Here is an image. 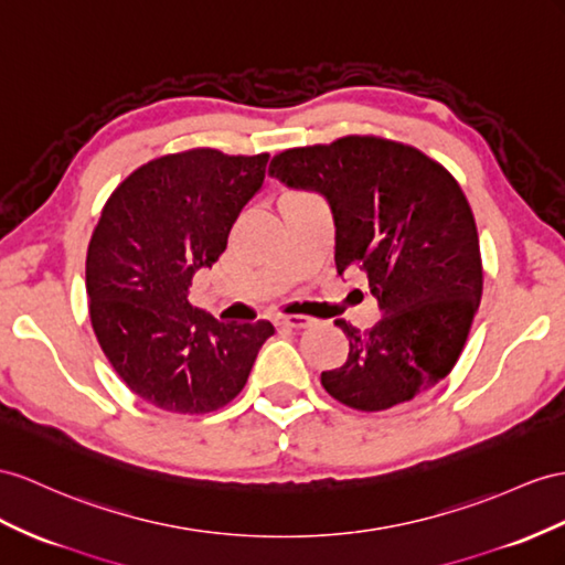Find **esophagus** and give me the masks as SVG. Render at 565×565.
Instances as JSON below:
<instances>
[{
    "mask_svg": "<svg viewBox=\"0 0 565 565\" xmlns=\"http://www.w3.org/2000/svg\"><path fill=\"white\" fill-rule=\"evenodd\" d=\"M279 322L291 327V329H308L315 324L312 317H306V315H284V317H279Z\"/></svg>",
    "mask_w": 565,
    "mask_h": 565,
    "instance_id": "34e87169",
    "label": "esophagus"
}]
</instances>
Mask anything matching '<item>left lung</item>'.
Segmentation results:
<instances>
[{
	"label": "left lung",
	"mask_w": 565,
	"mask_h": 565,
	"mask_svg": "<svg viewBox=\"0 0 565 565\" xmlns=\"http://www.w3.org/2000/svg\"><path fill=\"white\" fill-rule=\"evenodd\" d=\"M269 173L324 195L337 226L339 274L360 269L382 320H345L349 360L322 372L329 396L355 411L413 401L454 370L482 298L475 216L458 181L411 145L345 136L274 157Z\"/></svg>",
	"instance_id": "left-lung-1"
}]
</instances>
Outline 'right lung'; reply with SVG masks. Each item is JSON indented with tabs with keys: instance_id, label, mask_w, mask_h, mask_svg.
Returning <instances> with one entry per match:
<instances>
[{
	"instance_id": "add662e5",
	"label": "right lung",
	"mask_w": 565,
	"mask_h": 565,
	"mask_svg": "<svg viewBox=\"0 0 565 565\" xmlns=\"http://www.w3.org/2000/svg\"><path fill=\"white\" fill-rule=\"evenodd\" d=\"M267 162V152L212 148L159 157L136 169L99 216L85 259L90 322L126 386L157 408H224L274 334L267 320L224 324L188 300L195 271L220 259L263 188Z\"/></svg>"
}]
</instances>
